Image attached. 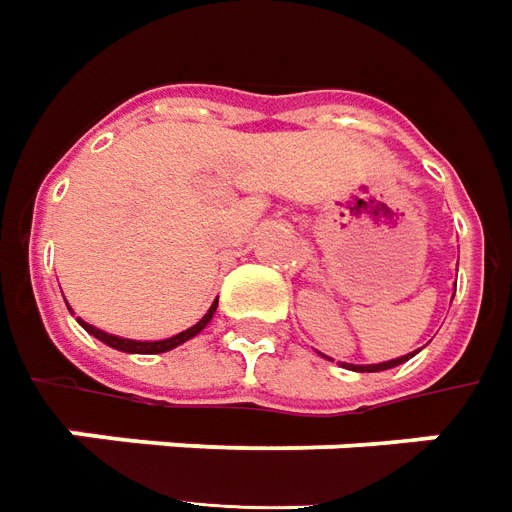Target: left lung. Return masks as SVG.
Wrapping results in <instances>:
<instances>
[{
    "instance_id": "1",
    "label": "left lung",
    "mask_w": 512,
    "mask_h": 512,
    "mask_svg": "<svg viewBox=\"0 0 512 512\" xmlns=\"http://www.w3.org/2000/svg\"><path fill=\"white\" fill-rule=\"evenodd\" d=\"M416 355V352H413ZM413 355H405V357H396V360H388V363H377V366H343L346 368H352V371H385V368H393V366H399V363H405V360H410Z\"/></svg>"
}]
</instances>
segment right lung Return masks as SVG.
I'll return each mask as SVG.
<instances>
[{"mask_svg":"<svg viewBox=\"0 0 512 512\" xmlns=\"http://www.w3.org/2000/svg\"><path fill=\"white\" fill-rule=\"evenodd\" d=\"M216 305H219V299L210 305V310L196 321L194 327H188L185 332L174 335V338H166V341H130V338H119V335H107V332L96 330V327H91V324H85L82 318H77V321H80L82 327L91 332L94 338H99V341L107 343V346H113V349H119V352H130V355H160V352H169V349H174V346L191 341L194 335H199V332L205 330L207 324H210V318H213V313H216Z\"/></svg>","mask_w":512,"mask_h":512,"instance_id":"1","label":"right lung"}]
</instances>
